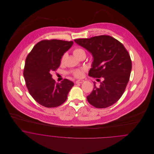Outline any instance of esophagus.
<instances>
[{
	"label": "esophagus",
	"mask_w": 154,
	"mask_h": 154,
	"mask_svg": "<svg viewBox=\"0 0 154 154\" xmlns=\"http://www.w3.org/2000/svg\"><path fill=\"white\" fill-rule=\"evenodd\" d=\"M84 82V80H78L76 81V84H81Z\"/></svg>",
	"instance_id": "1"
}]
</instances>
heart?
Instances as JSON below:
<instances>
[{"label":"heart","instance_id":"heart-1","mask_svg":"<svg viewBox=\"0 0 154 154\" xmlns=\"http://www.w3.org/2000/svg\"><path fill=\"white\" fill-rule=\"evenodd\" d=\"M73 54L74 55L77 57L78 56L82 54H85V51L81 48H76L74 50H73ZM63 60V57L62 58V60ZM73 75L77 77V78H81L83 75H84V70H81V69H77L75 70L73 72Z\"/></svg>","mask_w":154,"mask_h":154}]
</instances>
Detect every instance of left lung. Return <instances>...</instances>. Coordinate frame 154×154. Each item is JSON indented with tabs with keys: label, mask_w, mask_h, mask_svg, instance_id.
I'll return each instance as SVG.
<instances>
[{
	"label": "left lung",
	"mask_w": 154,
	"mask_h": 154,
	"mask_svg": "<svg viewBox=\"0 0 154 154\" xmlns=\"http://www.w3.org/2000/svg\"><path fill=\"white\" fill-rule=\"evenodd\" d=\"M74 41L93 57L89 76L103 78L98 87L94 82L93 91L87 97L89 103L99 109L112 106L121 98L129 80L132 61L129 53L120 42L109 35Z\"/></svg>",
	"instance_id": "1"
}]
</instances>
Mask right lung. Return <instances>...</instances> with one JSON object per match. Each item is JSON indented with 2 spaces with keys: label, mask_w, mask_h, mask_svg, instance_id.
I'll use <instances>...</instances> for the list:
<instances>
[{
  "label": "right lung",
  "mask_w": 154,
  "mask_h": 154,
  "mask_svg": "<svg viewBox=\"0 0 154 154\" xmlns=\"http://www.w3.org/2000/svg\"><path fill=\"white\" fill-rule=\"evenodd\" d=\"M73 42L43 40L32 49L25 60L23 77L32 98L48 108L56 107L65 102L74 83L67 79L56 83L51 72L60 65L62 57L72 46Z\"/></svg>",
  "instance_id": "add662e5"
}]
</instances>
